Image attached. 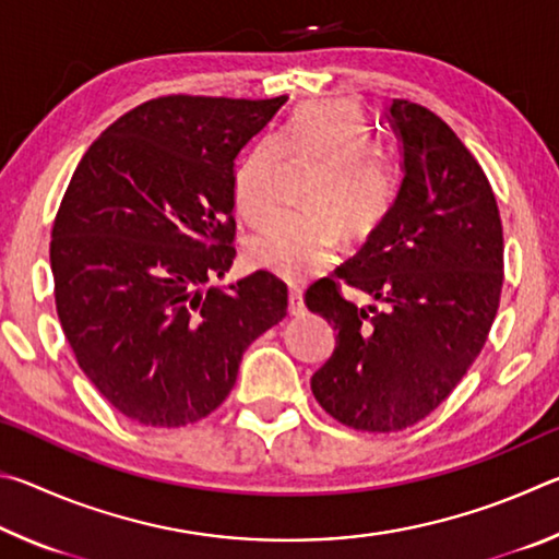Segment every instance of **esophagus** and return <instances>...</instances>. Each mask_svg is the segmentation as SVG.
<instances>
[{
  "label": "esophagus",
  "mask_w": 559,
  "mask_h": 559,
  "mask_svg": "<svg viewBox=\"0 0 559 559\" xmlns=\"http://www.w3.org/2000/svg\"><path fill=\"white\" fill-rule=\"evenodd\" d=\"M288 313L290 316H306V302H302V293L298 288H290L288 293Z\"/></svg>",
  "instance_id": "esophagus-1"
}]
</instances>
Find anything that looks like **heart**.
Here are the masks:
<instances>
[{
  "instance_id": "1",
  "label": "heart",
  "mask_w": 559,
  "mask_h": 559,
  "mask_svg": "<svg viewBox=\"0 0 559 559\" xmlns=\"http://www.w3.org/2000/svg\"><path fill=\"white\" fill-rule=\"evenodd\" d=\"M290 167L325 165L306 192L308 212L271 219L246 243V257L281 278L296 281L333 261L340 236L370 241L390 219L400 177L374 140L362 112L347 100H316L293 112L276 138L246 150L231 179L243 222L263 224L278 210Z\"/></svg>"
}]
</instances>
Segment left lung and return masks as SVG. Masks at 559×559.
Wrapping results in <instances>:
<instances>
[{"mask_svg":"<svg viewBox=\"0 0 559 559\" xmlns=\"http://www.w3.org/2000/svg\"><path fill=\"white\" fill-rule=\"evenodd\" d=\"M404 179L390 219L357 257L308 288L337 330L310 380L320 406L349 429L414 427L453 392L484 349L503 288V226L484 169L437 112L394 98ZM370 292L357 309L338 281Z\"/></svg>","mask_w":559,"mask_h":559,"instance_id":"8db88e82","label":"left lung"}]
</instances>
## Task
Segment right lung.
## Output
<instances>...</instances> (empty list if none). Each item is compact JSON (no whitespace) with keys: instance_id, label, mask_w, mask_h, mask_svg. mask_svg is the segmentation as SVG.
Instances as JSON below:
<instances>
[{"instance_id":"right-lung-1","label":"right lung","mask_w":559,"mask_h":559,"mask_svg":"<svg viewBox=\"0 0 559 559\" xmlns=\"http://www.w3.org/2000/svg\"><path fill=\"white\" fill-rule=\"evenodd\" d=\"M288 96H163L120 116L75 167L51 229L53 298L75 362L143 427L212 414L288 288L257 271L206 288L236 249L234 159Z\"/></svg>"}]
</instances>
